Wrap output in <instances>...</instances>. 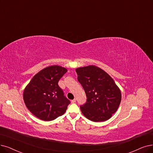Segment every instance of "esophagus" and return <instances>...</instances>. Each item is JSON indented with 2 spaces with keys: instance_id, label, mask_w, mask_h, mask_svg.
Listing matches in <instances>:
<instances>
[{
  "instance_id": "obj_1",
  "label": "esophagus",
  "mask_w": 153,
  "mask_h": 153,
  "mask_svg": "<svg viewBox=\"0 0 153 153\" xmlns=\"http://www.w3.org/2000/svg\"><path fill=\"white\" fill-rule=\"evenodd\" d=\"M76 99H74L71 100V103H75V102H76Z\"/></svg>"
}]
</instances>
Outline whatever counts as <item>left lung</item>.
Masks as SVG:
<instances>
[{
	"mask_svg": "<svg viewBox=\"0 0 153 153\" xmlns=\"http://www.w3.org/2000/svg\"><path fill=\"white\" fill-rule=\"evenodd\" d=\"M77 79L83 87L87 102L80 106L85 117L93 122L109 119L117 111L121 92L108 73L94 65L76 69Z\"/></svg>",
	"mask_w": 153,
	"mask_h": 153,
	"instance_id": "8db88e82",
	"label": "left lung"
}]
</instances>
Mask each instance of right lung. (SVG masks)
<instances>
[{"label": "right lung", "mask_w": 153, "mask_h": 153, "mask_svg": "<svg viewBox=\"0 0 153 153\" xmlns=\"http://www.w3.org/2000/svg\"><path fill=\"white\" fill-rule=\"evenodd\" d=\"M66 71L60 66H48L36 74L26 87L24 103L36 117L51 121L66 112L70 101L64 95L58 82Z\"/></svg>", "instance_id": "right-lung-1"}]
</instances>
